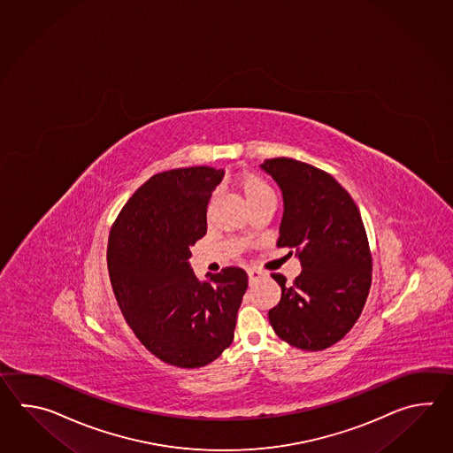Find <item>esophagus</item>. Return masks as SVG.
Here are the masks:
<instances>
[{
    "mask_svg": "<svg viewBox=\"0 0 453 453\" xmlns=\"http://www.w3.org/2000/svg\"><path fill=\"white\" fill-rule=\"evenodd\" d=\"M248 275H250V281H256V280H259L262 277V270L256 269V267H250L248 269Z\"/></svg>",
    "mask_w": 453,
    "mask_h": 453,
    "instance_id": "obj_1",
    "label": "esophagus"
}]
</instances>
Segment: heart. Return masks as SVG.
I'll return each instance as SVG.
<instances>
[{"label":"heart","instance_id":"b5f03b06","mask_svg":"<svg viewBox=\"0 0 453 453\" xmlns=\"http://www.w3.org/2000/svg\"><path fill=\"white\" fill-rule=\"evenodd\" d=\"M236 186L240 189V193L242 194V197L246 199L248 205L257 201L264 196H269L272 194L267 181L257 173H242L238 176L236 180Z\"/></svg>","mask_w":453,"mask_h":453}]
</instances>
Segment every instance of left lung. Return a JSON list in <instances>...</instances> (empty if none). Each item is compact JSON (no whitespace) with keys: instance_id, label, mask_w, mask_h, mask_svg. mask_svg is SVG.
Segmentation results:
<instances>
[{"instance_id":"1","label":"left lung","mask_w":453,"mask_h":453,"mask_svg":"<svg viewBox=\"0 0 453 453\" xmlns=\"http://www.w3.org/2000/svg\"><path fill=\"white\" fill-rule=\"evenodd\" d=\"M262 168L283 193L277 246L296 250L303 267L291 287L272 273L281 298L269 311L270 326L291 347L326 349L347 335L366 304L372 256L365 223L327 172L287 157L269 158Z\"/></svg>"}]
</instances>
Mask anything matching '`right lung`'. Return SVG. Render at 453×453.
<instances>
[{
	"instance_id": "right-lung-1",
	"label": "right lung",
	"mask_w": 453,
	"mask_h": 453,
	"mask_svg": "<svg viewBox=\"0 0 453 453\" xmlns=\"http://www.w3.org/2000/svg\"><path fill=\"white\" fill-rule=\"evenodd\" d=\"M223 170L174 168L147 180L110 230L106 262L118 306L137 340L176 367L207 366L230 347L248 273L225 267L199 281L191 246Z\"/></svg>"
}]
</instances>
